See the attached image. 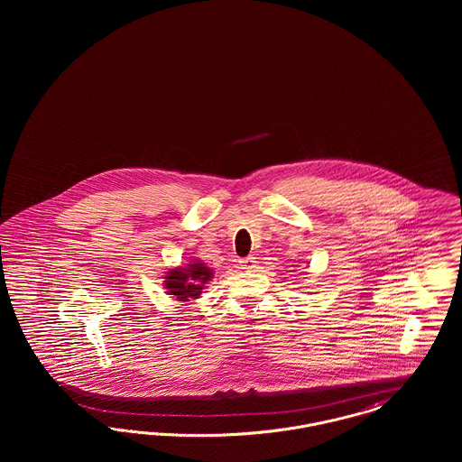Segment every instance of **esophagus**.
Instances as JSON below:
<instances>
[{
	"mask_svg": "<svg viewBox=\"0 0 462 462\" xmlns=\"http://www.w3.org/2000/svg\"><path fill=\"white\" fill-rule=\"evenodd\" d=\"M239 264H241V268H244V270H253L256 266V258L254 256H247V258L241 260Z\"/></svg>",
	"mask_w": 462,
	"mask_h": 462,
	"instance_id": "esophagus-1",
	"label": "esophagus"
}]
</instances>
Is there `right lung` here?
Here are the masks:
<instances>
[{
  "label": "right lung",
  "mask_w": 462,
  "mask_h": 462,
  "mask_svg": "<svg viewBox=\"0 0 462 462\" xmlns=\"http://www.w3.org/2000/svg\"><path fill=\"white\" fill-rule=\"evenodd\" d=\"M166 292L175 296L178 301H192L198 300L204 284L213 279V270L204 263H190L185 268H173L164 277Z\"/></svg>",
  "instance_id": "1"
}]
</instances>
